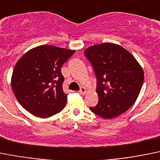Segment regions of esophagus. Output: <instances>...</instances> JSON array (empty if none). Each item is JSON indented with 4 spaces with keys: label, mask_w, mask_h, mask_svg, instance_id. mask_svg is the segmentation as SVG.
<instances>
[{
    "label": "esophagus",
    "mask_w": 160,
    "mask_h": 160,
    "mask_svg": "<svg viewBox=\"0 0 160 160\" xmlns=\"http://www.w3.org/2000/svg\"><path fill=\"white\" fill-rule=\"evenodd\" d=\"M87 92H88L87 88H84V87H83V88H80V91H79V93L83 95H85V94L87 93Z\"/></svg>",
    "instance_id": "obj_1"
}]
</instances>
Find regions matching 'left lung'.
Returning <instances> with one entry per match:
<instances>
[{"label": "left lung", "instance_id": "obj_1", "mask_svg": "<svg viewBox=\"0 0 160 160\" xmlns=\"http://www.w3.org/2000/svg\"><path fill=\"white\" fill-rule=\"evenodd\" d=\"M84 55L93 65L98 102L90 107L94 114L114 118L129 110L144 83V72L136 58L118 44L105 42L89 46Z\"/></svg>", "mask_w": 160, "mask_h": 160}]
</instances>
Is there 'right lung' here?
<instances>
[{"instance_id": "add662e5", "label": "right lung", "mask_w": 160, "mask_h": 160, "mask_svg": "<svg viewBox=\"0 0 160 160\" xmlns=\"http://www.w3.org/2000/svg\"><path fill=\"white\" fill-rule=\"evenodd\" d=\"M75 50L42 45L31 49L16 62L12 76L13 93L33 115L49 118L62 111L67 102L61 68Z\"/></svg>"}]
</instances>
